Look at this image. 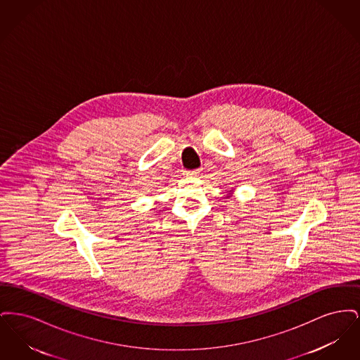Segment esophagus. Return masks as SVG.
I'll return each instance as SVG.
<instances>
[{
	"label": "esophagus",
	"mask_w": 360,
	"mask_h": 360,
	"mask_svg": "<svg viewBox=\"0 0 360 360\" xmlns=\"http://www.w3.org/2000/svg\"><path fill=\"white\" fill-rule=\"evenodd\" d=\"M186 172V175L188 176H198L200 175V170L198 169H194V170H188Z\"/></svg>",
	"instance_id": "esophagus-1"
}]
</instances>
